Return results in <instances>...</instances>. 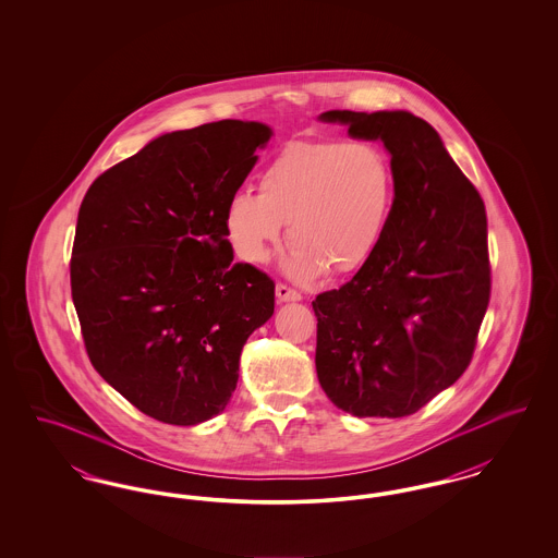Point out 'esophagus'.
<instances>
[{
  "label": "esophagus",
  "instance_id": "34e87169",
  "mask_svg": "<svg viewBox=\"0 0 558 558\" xmlns=\"http://www.w3.org/2000/svg\"><path fill=\"white\" fill-rule=\"evenodd\" d=\"M276 299H278L280 303H294V301H301V294L296 291H292L289 287H284V284H278V287H276Z\"/></svg>",
  "mask_w": 558,
  "mask_h": 558
}]
</instances>
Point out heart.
Listing matches in <instances>:
<instances>
[{"instance_id": "1", "label": "heart", "mask_w": 558, "mask_h": 558, "mask_svg": "<svg viewBox=\"0 0 558 558\" xmlns=\"http://www.w3.org/2000/svg\"><path fill=\"white\" fill-rule=\"evenodd\" d=\"M396 187L393 160L374 142L296 140L264 167L259 194L239 190L228 198L226 234L239 259L264 266L289 223V276L312 282L328 267L351 274L385 236Z\"/></svg>"}]
</instances>
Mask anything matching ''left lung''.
I'll return each mask as SVG.
<instances>
[{"label":"left lung","mask_w":558,"mask_h":558,"mask_svg":"<svg viewBox=\"0 0 558 558\" xmlns=\"http://www.w3.org/2000/svg\"><path fill=\"white\" fill-rule=\"evenodd\" d=\"M318 119L380 142L398 182L371 262L312 303L319 385L353 416H410L471 364L492 287L485 205L425 119L408 110Z\"/></svg>","instance_id":"8db88e82"}]
</instances>
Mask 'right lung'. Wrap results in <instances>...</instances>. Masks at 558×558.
<instances>
[{
    "mask_svg": "<svg viewBox=\"0 0 558 558\" xmlns=\"http://www.w3.org/2000/svg\"><path fill=\"white\" fill-rule=\"evenodd\" d=\"M271 135L239 119L162 133L81 203L71 291L87 355L160 423L198 425L223 412L242 347L274 314V282L234 264L223 223Z\"/></svg>",
    "mask_w": 558,
    "mask_h": 558,
    "instance_id": "obj_1",
    "label": "right lung"
}]
</instances>
